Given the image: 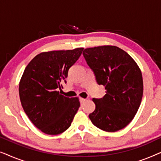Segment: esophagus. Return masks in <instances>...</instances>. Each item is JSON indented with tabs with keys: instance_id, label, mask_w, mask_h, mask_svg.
Wrapping results in <instances>:
<instances>
[{
	"instance_id": "1",
	"label": "esophagus",
	"mask_w": 161,
	"mask_h": 161,
	"mask_svg": "<svg viewBox=\"0 0 161 161\" xmlns=\"http://www.w3.org/2000/svg\"><path fill=\"white\" fill-rule=\"evenodd\" d=\"M79 100H80V103H83L86 100V99H84V98H81L80 97V99H79Z\"/></svg>"
}]
</instances>
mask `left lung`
Returning <instances> with one entry per match:
<instances>
[{"instance_id": "left-lung-1", "label": "left lung", "mask_w": 161, "mask_h": 161, "mask_svg": "<svg viewBox=\"0 0 161 161\" xmlns=\"http://www.w3.org/2000/svg\"><path fill=\"white\" fill-rule=\"evenodd\" d=\"M99 85L105 86L103 98H93L95 110L89 115L104 131L122 130L133 120L143 96L142 72L128 53L116 46L86 48L83 53Z\"/></svg>"}]
</instances>
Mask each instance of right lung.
<instances>
[{"label":"right lung","instance_id":"1","mask_svg":"<svg viewBox=\"0 0 161 161\" xmlns=\"http://www.w3.org/2000/svg\"><path fill=\"white\" fill-rule=\"evenodd\" d=\"M83 48L41 53L25 67L19 85L22 106L37 128L48 135L64 132L80 107L78 97L60 94L69 68Z\"/></svg>","mask_w":161,"mask_h":161}]
</instances>
